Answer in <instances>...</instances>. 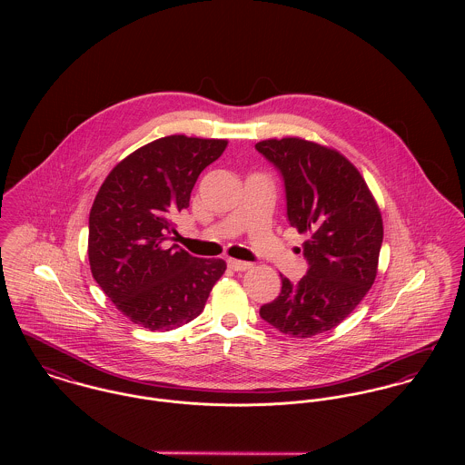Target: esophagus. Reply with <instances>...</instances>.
I'll list each match as a JSON object with an SVG mask.
<instances>
[{
	"label": "esophagus",
	"instance_id": "34e87169",
	"mask_svg": "<svg viewBox=\"0 0 465 465\" xmlns=\"http://www.w3.org/2000/svg\"><path fill=\"white\" fill-rule=\"evenodd\" d=\"M227 265H229L231 270H234V272H245V270H249L252 266L249 262H240V260H227Z\"/></svg>",
	"mask_w": 465,
	"mask_h": 465
}]
</instances>
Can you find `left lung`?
<instances>
[{
    "label": "left lung",
    "mask_w": 465,
    "mask_h": 465,
    "mask_svg": "<svg viewBox=\"0 0 465 465\" xmlns=\"http://www.w3.org/2000/svg\"><path fill=\"white\" fill-rule=\"evenodd\" d=\"M256 150L282 177L290 225L308 234L306 275L297 284L281 275V293L260 315L297 338L330 331L376 279L383 243L378 203L360 172L336 150L299 137L260 141Z\"/></svg>",
    "instance_id": "8db88e82"
}]
</instances>
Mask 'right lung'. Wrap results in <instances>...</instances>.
<instances>
[{"instance_id":"1","label":"right lung","mask_w":465,"mask_h":465,"mask_svg":"<svg viewBox=\"0 0 465 465\" xmlns=\"http://www.w3.org/2000/svg\"><path fill=\"white\" fill-rule=\"evenodd\" d=\"M225 146V139H155L116 164L93 202V277L127 319L148 331L197 319L225 272L223 260L195 258L168 243L175 234L172 218L190 205L202 170Z\"/></svg>"}]
</instances>
